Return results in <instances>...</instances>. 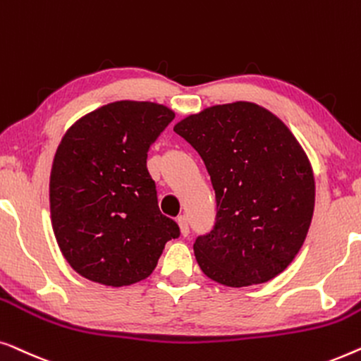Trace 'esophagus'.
I'll use <instances>...</instances> for the list:
<instances>
[{
  "label": "esophagus",
  "mask_w": 361,
  "mask_h": 361,
  "mask_svg": "<svg viewBox=\"0 0 361 361\" xmlns=\"http://www.w3.org/2000/svg\"><path fill=\"white\" fill-rule=\"evenodd\" d=\"M178 226H180L181 235L186 237L188 233H190V222H188V217L186 216H180L178 217Z\"/></svg>",
  "instance_id": "esophagus-1"
}]
</instances>
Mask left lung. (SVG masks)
<instances>
[{"label":"left lung","mask_w":361,"mask_h":361,"mask_svg":"<svg viewBox=\"0 0 361 361\" xmlns=\"http://www.w3.org/2000/svg\"><path fill=\"white\" fill-rule=\"evenodd\" d=\"M173 130L200 154L216 192V224L192 245L202 273L231 288L280 275L301 250L316 200L296 137L247 101L211 106Z\"/></svg>","instance_id":"1"}]
</instances>
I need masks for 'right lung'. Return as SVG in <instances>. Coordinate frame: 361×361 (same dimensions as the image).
I'll use <instances>...</instances> for the list:
<instances>
[{
  "label": "right lung",
  "instance_id": "1",
  "mask_svg": "<svg viewBox=\"0 0 361 361\" xmlns=\"http://www.w3.org/2000/svg\"><path fill=\"white\" fill-rule=\"evenodd\" d=\"M175 113L116 101L67 130L50 171V217L65 260L86 280L128 286L155 270L180 227L164 216L147 152Z\"/></svg>",
  "mask_w": 361,
  "mask_h": 361
}]
</instances>
